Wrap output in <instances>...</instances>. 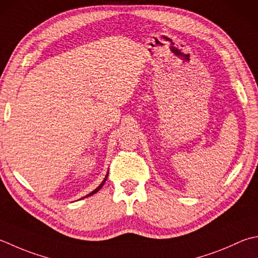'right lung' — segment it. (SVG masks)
<instances>
[{"instance_id":"right-lung-1","label":"right lung","mask_w":258,"mask_h":258,"mask_svg":"<svg viewBox=\"0 0 258 258\" xmlns=\"http://www.w3.org/2000/svg\"><path fill=\"white\" fill-rule=\"evenodd\" d=\"M107 176H108V174L105 176V179H104V181H103V182H102V183H100V184H99V186H98V188H96V189H95L94 191H92V192H90L89 195H87V196H86V197H89V196H92V195H94V194H96V192H98V191H99V189H100V188H102V186L104 185V183H105V181H106V179H107ZM84 198H85V197H84Z\"/></svg>"}]
</instances>
